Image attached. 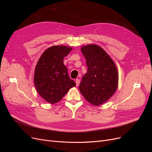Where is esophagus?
<instances>
[{
    "mask_svg": "<svg viewBox=\"0 0 152 152\" xmlns=\"http://www.w3.org/2000/svg\"><path fill=\"white\" fill-rule=\"evenodd\" d=\"M75 82H76V86H78L79 85V84H80V79H77L75 80Z\"/></svg>",
    "mask_w": 152,
    "mask_h": 152,
    "instance_id": "1",
    "label": "esophagus"
}]
</instances>
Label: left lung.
<instances>
[{"instance_id": "left-lung-1", "label": "left lung", "mask_w": 152, "mask_h": 152, "mask_svg": "<svg viewBox=\"0 0 152 152\" xmlns=\"http://www.w3.org/2000/svg\"><path fill=\"white\" fill-rule=\"evenodd\" d=\"M87 71L82 77L79 90L84 98L94 106L105 103L115 93L118 74L115 64L101 47L89 44L81 48Z\"/></svg>"}]
</instances>
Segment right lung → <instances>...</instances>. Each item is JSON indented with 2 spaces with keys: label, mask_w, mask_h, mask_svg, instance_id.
<instances>
[{
  "label": "right lung",
  "mask_w": 152,
  "mask_h": 152,
  "mask_svg": "<svg viewBox=\"0 0 152 152\" xmlns=\"http://www.w3.org/2000/svg\"><path fill=\"white\" fill-rule=\"evenodd\" d=\"M72 50L65 45H54L47 49L37 63L34 84L38 93L50 104L60 101L76 84L70 79L63 59Z\"/></svg>",
  "instance_id": "right-lung-1"
}]
</instances>
